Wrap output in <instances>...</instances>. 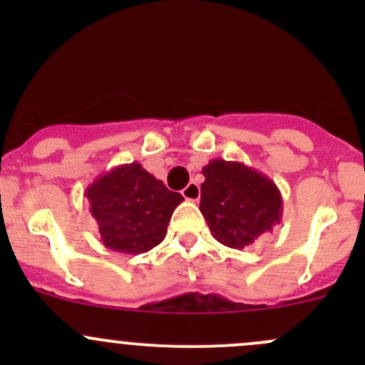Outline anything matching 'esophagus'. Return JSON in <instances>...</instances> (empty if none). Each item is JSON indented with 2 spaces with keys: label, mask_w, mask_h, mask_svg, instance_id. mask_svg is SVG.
<instances>
[{
  "label": "esophagus",
  "mask_w": 365,
  "mask_h": 365,
  "mask_svg": "<svg viewBox=\"0 0 365 365\" xmlns=\"http://www.w3.org/2000/svg\"><path fill=\"white\" fill-rule=\"evenodd\" d=\"M182 196L185 197L187 201H200V197H201L200 185H197V183H194V182H190L189 185H187L185 189L182 190Z\"/></svg>",
  "instance_id": "obj_1"
}]
</instances>
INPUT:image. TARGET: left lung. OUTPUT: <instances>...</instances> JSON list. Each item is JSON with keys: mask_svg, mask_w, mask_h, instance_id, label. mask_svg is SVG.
Returning <instances> with one entry per match:
<instances>
[{"mask_svg": "<svg viewBox=\"0 0 365 365\" xmlns=\"http://www.w3.org/2000/svg\"><path fill=\"white\" fill-rule=\"evenodd\" d=\"M201 173L200 210L217 242L244 249L281 222V190L267 175L224 159L210 160Z\"/></svg>", "mask_w": 365, "mask_h": 365, "instance_id": "1", "label": "left lung"}]
</instances>
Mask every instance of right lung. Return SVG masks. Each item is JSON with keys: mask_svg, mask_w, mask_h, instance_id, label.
Here are the masks:
<instances>
[{"mask_svg": "<svg viewBox=\"0 0 365 365\" xmlns=\"http://www.w3.org/2000/svg\"><path fill=\"white\" fill-rule=\"evenodd\" d=\"M102 244L123 254L148 252L164 240L175 208L183 201L139 162L102 173L84 190Z\"/></svg>", "mask_w": 365, "mask_h": 365, "instance_id": "1", "label": "right lung"}]
</instances>
